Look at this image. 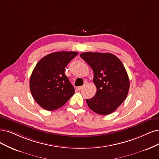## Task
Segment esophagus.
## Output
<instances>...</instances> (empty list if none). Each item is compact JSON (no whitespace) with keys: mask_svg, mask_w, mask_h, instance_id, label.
Returning a JSON list of instances; mask_svg holds the SVG:
<instances>
[{"mask_svg":"<svg viewBox=\"0 0 159 159\" xmlns=\"http://www.w3.org/2000/svg\"><path fill=\"white\" fill-rule=\"evenodd\" d=\"M83 86H79V87L76 88V89H77V90H80L83 89Z\"/></svg>","mask_w":159,"mask_h":159,"instance_id":"34e87169","label":"esophagus"}]
</instances>
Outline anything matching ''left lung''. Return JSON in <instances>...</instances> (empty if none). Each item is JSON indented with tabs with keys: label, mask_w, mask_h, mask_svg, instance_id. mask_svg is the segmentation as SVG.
<instances>
[{
	"label": "left lung",
	"mask_w": 159,
	"mask_h": 159,
	"mask_svg": "<svg viewBox=\"0 0 159 159\" xmlns=\"http://www.w3.org/2000/svg\"><path fill=\"white\" fill-rule=\"evenodd\" d=\"M80 56L93 70V82L97 89L94 96L86 99L87 105L102 115L114 112L125 101L130 88L122 63L111 53L88 52Z\"/></svg>",
	"instance_id": "left-lung-1"
}]
</instances>
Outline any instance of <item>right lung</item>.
I'll return each mask as SVG.
<instances>
[{
  "instance_id": "obj_1",
  "label": "right lung",
  "mask_w": 159,
  "mask_h": 159,
  "mask_svg": "<svg viewBox=\"0 0 159 159\" xmlns=\"http://www.w3.org/2000/svg\"><path fill=\"white\" fill-rule=\"evenodd\" d=\"M78 54L76 52H56L43 57L31 75V94L41 107L54 111L66 103L75 89L65 74V68Z\"/></svg>"
}]
</instances>
